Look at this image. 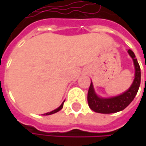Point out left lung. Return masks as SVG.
I'll return each instance as SVG.
<instances>
[{
  "mask_svg": "<svg viewBox=\"0 0 146 146\" xmlns=\"http://www.w3.org/2000/svg\"><path fill=\"white\" fill-rule=\"evenodd\" d=\"M128 52L133 61V64L135 68L134 79L130 88L120 96H114L111 98H102L96 94L94 90L93 84L91 83L88 91L87 100L89 103V106L92 111L98 113H104V114L117 112L125 109L134 99L140 85V78H141L140 68L137 59L135 58L134 53L131 50H129Z\"/></svg>",
  "mask_w": 146,
  "mask_h": 146,
  "instance_id": "left-lung-1",
  "label": "left lung"
}]
</instances>
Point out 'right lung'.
Instances as JSON below:
<instances>
[{
	"mask_svg": "<svg viewBox=\"0 0 146 146\" xmlns=\"http://www.w3.org/2000/svg\"><path fill=\"white\" fill-rule=\"evenodd\" d=\"M63 103H64V102H62V104L58 108H56V110H54V111H50V112H47V113H44V114H43V115H50V114H53V113H56V112L59 111L63 107Z\"/></svg>",
	"mask_w": 146,
	"mask_h": 146,
	"instance_id": "obj_1",
	"label": "right lung"
}]
</instances>
